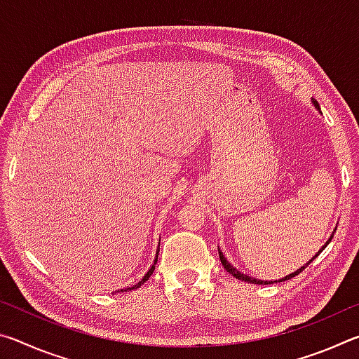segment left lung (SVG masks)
Segmentation results:
<instances>
[{"label":"left lung","mask_w":359,"mask_h":359,"mask_svg":"<svg viewBox=\"0 0 359 359\" xmlns=\"http://www.w3.org/2000/svg\"><path fill=\"white\" fill-rule=\"evenodd\" d=\"M312 104L315 106V109H317V111L321 114V111H320V106H318V102H317V100H313L312 98ZM334 233H336V228H334V231H332V234L330 236V239H327L326 241V244L323 245V247H321L320 248V250L317 252V253H315V257H312L311 259H309V263H306V264H304V266H301L299 267V269H296L294 272H291V274L290 276H287V277H283V278H278V280H271V282H267V280H259V278H255V277H250V276H247V274H242V272L239 271V269H236V267L233 266V264H231L229 263V261L226 259V257H224V255H223V252L220 250V248H218V255H220V261H222V264H223V267H224V269H226L228 272H229V274L231 276H233V277H236V278H239V280H242V282H248V283H255V285H269V283H277V282H283V280H290V278H293L294 276H297V274H299V272L302 271V269H306V267L309 266V264H311L312 263V261L315 259V258H317L318 257V255L321 253V252H323L325 250V248H326V245L327 244H330V242H331V239H332V236H334Z\"/></svg>","instance_id":"1"}]
</instances>
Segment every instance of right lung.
<instances>
[{"mask_svg":"<svg viewBox=\"0 0 359 359\" xmlns=\"http://www.w3.org/2000/svg\"><path fill=\"white\" fill-rule=\"evenodd\" d=\"M158 252L160 250H156V255H155V259H154V264L150 266V269L145 272L144 274V277L141 278V280H139L136 285H133V287H128V288H120V290H117L115 291V293H123V291H131V290H137V288H141V285H144V282H147L149 280V277L154 274V271H155V264H156V261H158Z\"/></svg>","mask_w":359,"mask_h":359,"instance_id":"obj_1","label":"right lung"}]
</instances>
